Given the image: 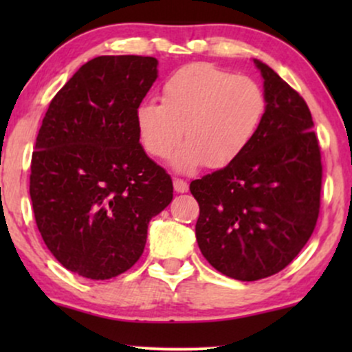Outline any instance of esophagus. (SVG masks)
<instances>
[{"mask_svg":"<svg viewBox=\"0 0 352 352\" xmlns=\"http://www.w3.org/2000/svg\"><path fill=\"white\" fill-rule=\"evenodd\" d=\"M173 188H175V192L184 193L188 190V184L184 179H173Z\"/></svg>","mask_w":352,"mask_h":352,"instance_id":"34e87169","label":"esophagus"}]
</instances>
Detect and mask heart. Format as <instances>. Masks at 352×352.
<instances>
[{"label":"heart","instance_id":"obj_1","mask_svg":"<svg viewBox=\"0 0 352 352\" xmlns=\"http://www.w3.org/2000/svg\"><path fill=\"white\" fill-rule=\"evenodd\" d=\"M266 111L260 84L212 64H190L162 84V104L147 100L135 111L144 151L167 159L185 135L173 165L190 170L205 162L225 167L252 144Z\"/></svg>","mask_w":352,"mask_h":352}]
</instances>
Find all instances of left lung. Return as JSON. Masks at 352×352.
<instances>
[{
    "label": "left lung",
    "instance_id": "left-lung-1",
    "mask_svg": "<svg viewBox=\"0 0 352 352\" xmlns=\"http://www.w3.org/2000/svg\"><path fill=\"white\" fill-rule=\"evenodd\" d=\"M254 64L266 98L256 135L232 164L190 184L200 207L201 254L240 281L263 280L292 263L321 207V148L308 104L272 67Z\"/></svg>",
    "mask_w": 352,
    "mask_h": 352
}]
</instances>
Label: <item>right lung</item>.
I'll return each mask as SVG.
<instances>
[{
  "mask_svg": "<svg viewBox=\"0 0 352 352\" xmlns=\"http://www.w3.org/2000/svg\"><path fill=\"white\" fill-rule=\"evenodd\" d=\"M157 64L151 56L91 59L51 100L36 137V225L52 256L89 280L132 268L148 221L172 201L170 175L144 152L135 125Z\"/></svg>",
  "mask_w": 352,
  "mask_h": 352,
  "instance_id": "right-lung-1",
  "label": "right lung"
}]
</instances>
